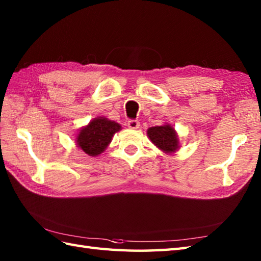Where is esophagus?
<instances>
[{
  "label": "esophagus",
  "instance_id": "esophagus-1",
  "mask_svg": "<svg viewBox=\"0 0 261 261\" xmlns=\"http://www.w3.org/2000/svg\"><path fill=\"white\" fill-rule=\"evenodd\" d=\"M127 126H129L130 129L137 130V129H139V126H140V122L138 121V120H130L129 122H127Z\"/></svg>",
  "mask_w": 261,
  "mask_h": 261
}]
</instances>
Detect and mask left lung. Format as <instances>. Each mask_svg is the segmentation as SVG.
<instances>
[{
	"instance_id": "8db88e82",
	"label": "left lung",
	"mask_w": 261,
	"mask_h": 261,
	"mask_svg": "<svg viewBox=\"0 0 261 261\" xmlns=\"http://www.w3.org/2000/svg\"><path fill=\"white\" fill-rule=\"evenodd\" d=\"M147 136L153 145L165 153L171 154L179 150L178 135L169 123L149 127Z\"/></svg>"
}]
</instances>
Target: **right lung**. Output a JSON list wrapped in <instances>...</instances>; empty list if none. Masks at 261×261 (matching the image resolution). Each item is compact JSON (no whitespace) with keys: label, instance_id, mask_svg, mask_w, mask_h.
<instances>
[{"label":"right lung","instance_id":"1","mask_svg":"<svg viewBox=\"0 0 261 261\" xmlns=\"http://www.w3.org/2000/svg\"><path fill=\"white\" fill-rule=\"evenodd\" d=\"M122 129L118 122L105 116H96L77 132L75 142L82 151L91 157L99 156L112 141L113 136Z\"/></svg>","mask_w":261,"mask_h":261}]
</instances>
